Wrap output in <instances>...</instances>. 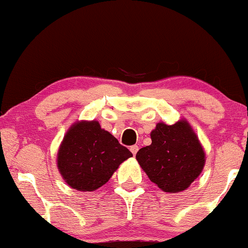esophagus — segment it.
<instances>
[{
	"label": "esophagus",
	"instance_id": "34e87169",
	"mask_svg": "<svg viewBox=\"0 0 248 248\" xmlns=\"http://www.w3.org/2000/svg\"><path fill=\"white\" fill-rule=\"evenodd\" d=\"M129 149H130V152L133 153V155L135 156L136 153H138V150H139V147L138 146H132V147L129 148Z\"/></svg>",
	"mask_w": 248,
	"mask_h": 248
}]
</instances>
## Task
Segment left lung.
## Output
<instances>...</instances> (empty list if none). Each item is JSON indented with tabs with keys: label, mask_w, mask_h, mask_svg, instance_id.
<instances>
[{
	"label": "left lung",
	"mask_w": 248,
	"mask_h": 248,
	"mask_svg": "<svg viewBox=\"0 0 248 248\" xmlns=\"http://www.w3.org/2000/svg\"><path fill=\"white\" fill-rule=\"evenodd\" d=\"M152 144L136 154V160L153 183L166 192L189 187L205 164V154L186 121L160 122L150 134Z\"/></svg>",
	"instance_id": "obj_1"
}]
</instances>
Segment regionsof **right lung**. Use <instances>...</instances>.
I'll return each mask as SVG.
<instances>
[{
  "label": "right lung",
  "instance_id": "1",
  "mask_svg": "<svg viewBox=\"0 0 248 248\" xmlns=\"http://www.w3.org/2000/svg\"><path fill=\"white\" fill-rule=\"evenodd\" d=\"M133 154L98 121L77 122L65 135L58 152V169L73 189L93 191L106 184L113 172Z\"/></svg>",
  "mask_w": 248,
  "mask_h": 248
}]
</instances>
